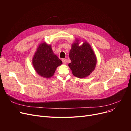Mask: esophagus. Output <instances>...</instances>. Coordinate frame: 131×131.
Returning a JSON list of instances; mask_svg holds the SVG:
<instances>
[{"mask_svg":"<svg viewBox=\"0 0 131 131\" xmlns=\"http://www.w3.org/2000/svg\"><path fill=\"white\" fill-rule=\"evenodd\" d=\"M62 61H63V63L64 64H67V59H63L62 60Z\"/></svg>","mask_w":131,"mask_h":131,"instance_id":"34e87169","label":"esophagus"}]
</instances>
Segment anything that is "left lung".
<instances>
[{"instance_id": "8db88e82", "label": "left lung", "mask_w": 131, "mask_h": 131, "mask_svg": "<svg viewBox=\"0 0 131 131\" xmlns=\"http://www.w3.org/2000/svg\"><path fill=\"white\" fill-rule=\"evenodd\" d=\"M80 43V40L77 39L72 45L69 53L71 63L68 66L74 76L84 78L95 70L97 59L90 44L86 41L81 46Z\"/></svg>"}]
</instances>
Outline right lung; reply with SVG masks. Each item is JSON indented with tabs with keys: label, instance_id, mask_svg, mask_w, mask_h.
Returning a JSON list of instances; mask_svg holds the SVG:
<instances>
[{
	"label": "right lung",
	"instance_id": "right-lung-1",
	"mask_svg": "<svg viewBox=\"0 0 131 131\" xmlns=\"http://www.w3.org/2000/svg\"><path fill=\"white\" fill-rule=\"evenodd\" d=\"M33 66L40 76L49 79L54 75L62 61L55 54L51 45L43 42L39 45L32 60Z\"/></svg>",
	"mask_w": 131,
	"mask_h": 131
}]
</instances>
